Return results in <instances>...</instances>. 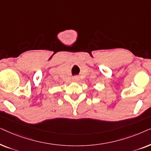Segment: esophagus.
I'll use <instances>...</instances> for the list:
<instances>
[{"instance_id":"esophagus-1","label":"esophagus","mask_w":151,"mask_h":151,"mask_svg":"<svg viewBox=\"0 0 151 151\" xmlns=\"http://www.w3.org/2000/svg\"><path fill=\"white\" fill-rule=\"evenodd\" d=\"M72 79H73V81L77 82V81H78V80H79V77H78V76H73Z\"/></svg>"}]
</instances>
